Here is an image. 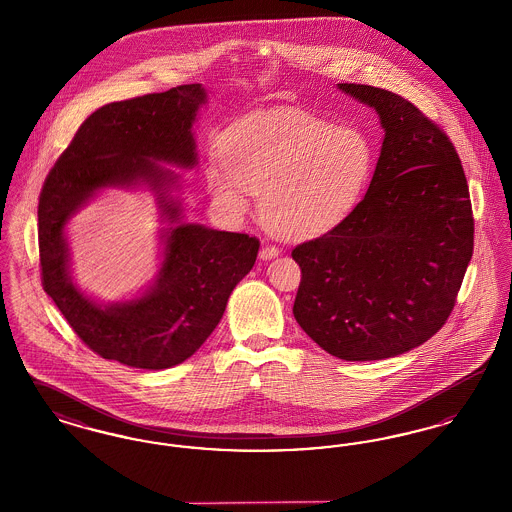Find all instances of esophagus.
<instances>
[{
    "label": "esophagus",
    "mask_w": 512,
    "mask_h": 512,
    "mask_svg": "<svg viewBox=\"0 0 512 512\" xmlns=\"http://www.w3.org/2000/svg\"><path fill=\"white\" fill-rule=\"evenodd\" d=\"M278 255H280V249H278L276 245H265V247L261 249V253H259V257H261L263 261H270V259L278 257Z\"/></svg>",
    "instance_id": "34e87169"
}]
</instances>
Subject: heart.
I'll use <instances>...</instances> for the list:
<instances>
[{
  "label": "heart",
  "mask_w": 512,
  "mask_h": 512,
  "mask_svg": "<svg viewBox=\"0 0 512 512\" xmlns=\"http://www.w3.org/2000/svg\"><path fill=\"white\" fill-rule=\"evenodd\" d=\"M222 165L207 167L220 205L244 213L261 194V217L288 238H309L345 219L374 169L363 130L307 113L263 111L232 126L220 140Z\"/></svg>",
  "instance_id": "b5f03b06"
}]
</instances>
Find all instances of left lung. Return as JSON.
Listing matches in <instances>:
<instances>
[{
    "label": "left lung",
    "mask_w": 512,
    "mask_h": 512,
    "mask_svg": "<svg viewBox=\"0 0 512 512\" xmlns=\"http://www.w3.org/2000/svg\"><path fill=\"white\" fill-rule=\"evenodd\" d=\"M338 88L372 107L386 134L357 207L293 249V317L330 355L380 361L430 340L451 315L474 249L472 205L457 149L436 122L388 90Z\"/></svg>",
    "instance_id": "1"
}]
</instances>
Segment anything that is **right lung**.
<instances>
[{
  "label": "right lung",
  "instance_id": "1",
  "mask_svg": "<svg viewBox=\"0 0 512 512\" xmlns=\"http://www.w3.org/2000/svg\"><path fill=\"white\" fill-rule=\"evenodd\" d=\"M207 94L201 84L115 101L80 124L44 182L38 203L42 284L76 336L99 357L163 370L184 363L224 315L236 284L255 265L259 240L182 222L172 197L178 176L159 163L197 165L195 117ZM146 183L158 195L164 263L140 298L99 306L72 284L64 226L103 187Z\"/></svg>",
  "mask_w": 512,
  "mask_h": 512
}]
</instances>
